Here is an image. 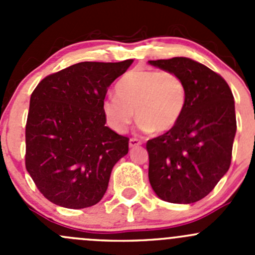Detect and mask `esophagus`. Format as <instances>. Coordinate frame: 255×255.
<instances>
[{
    "mask_svg": "<svg viewBox=\"0 0 255 255\" xmlns=\"http://www.w3.org/2000/svg\"><path fill=\"white\" fill-rule=\"evenodd\" d=\"M142 144V142H140L139 139H137V138H130L129 139V146L130 148H133V146H138Z\"/></svg>",
    "mask_w": 255,
    "mask_h": 255,
    "instance_id": "obj_1",
    "label": "esophagus"
}]
</instances>
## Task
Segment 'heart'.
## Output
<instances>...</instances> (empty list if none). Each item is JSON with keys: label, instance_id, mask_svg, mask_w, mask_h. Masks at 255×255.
Instances as JSON below:
<instances>
[{"label": "heart", "instance_id": "obj_1", "mask_svg": "<svg viewBox=\"0 0 255 255\" xmlns=\"http://www.w3.org/2000/svg\"><path fill=\"white\" fill-rule=\"evenodd\" d=\"M116 97L102 104L105 118L112 129L123 133L133 120L144 132L165 133L176 125L186 104L184 81L171 71L133 69L115 86Z\"/></svg>", "mask_w": 255, "mask_h": 255}]
</instances>
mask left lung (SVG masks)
Returning <instances> with one entry per match:
<instances>
[{
  "label": "left lung",
  "instance_id": "8db88e82",
  "mask_svg": "<svg viewBox=\"0 0 255 255\" xmlns=\"http://www.w3.org/2000/svg\"><path fill=\"white\" fill-rule=\"evenodd\" d=\"M148 63L176 74L186 87V104L176 125L146 142L149 181L164 201L194 204L230 169L237 130L232 91L222 76L192 59Z\"/></svg>",
  "mask_w": 255,
  "mask_h": 255
}]
</instances>
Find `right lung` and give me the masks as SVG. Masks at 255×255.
<instances>
[{"label": "right lung", "instance_id": "right-lung-1", "mask_svg": "<svg viewBox=\"0 0 255 255\" xmlns=\"http://www.w3.org/2000/svg\"><path fill=\"white\" fill-rule=\"evenodd\" d=\"M132 63L84 61L47 76L33 91L25 168L53 204L79 210L104 197L129 139L105 126L102 104L110 85Z\"/></svg>", "mask_w": 255, "mask_h": 255}]
</instances>
